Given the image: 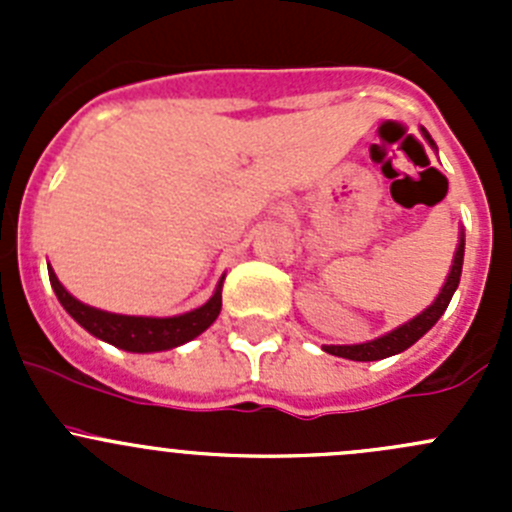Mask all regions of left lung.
Wrapping results in <instances>:
<instances>
[{
  "instance_id": "8db88e82",
  "label": "left lung",
  "mask_w": 512,
  "mask_h": 512,
  "mask_svg": "<svg viewBox=\"0 0 512 512\" xmlns=\"http://www.w3.org/2000/svg\"><path fill=\"white\" fill-rule=\"evenodd\" d=\"M421 136L426 138L428 146L436 151V143H433L431 133H428L423 126H421ZM463 252H466V235H463V230H461V235H458V247H456V252H453V265H451V270H448L446 282H443L441 292L436 294V299H433V302L428 304L421 314H416L414 319L404 322L401 327H396V329H391V332L381 334V337L371 339V342L324 344L322 347L324 352L342 356V359H352V361H379V359H386V356L401 354V352H406L409 347H414L418 339H421L423 334H426L428 329H431L433 324L441 319V314L446 312L448 302H451L453 292L458 289V282H461V270H463Z\"/></svg>"
}]
</instances>
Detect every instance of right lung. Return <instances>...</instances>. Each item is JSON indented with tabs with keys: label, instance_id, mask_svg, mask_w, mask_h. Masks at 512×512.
<instances>
[{
	"label": "right lung",
	"instance_id": "obj_1",
	"mask_svg": "<svg viewBox=\"0 0 512 512\" xmlns=\"http://www.w3.org/2000/svg\"><path fill=\"white\" fill-rule=\"evenodd\" d=\"M49 280L56 297H59L61 307H64L86 332L94 334L101 342H108L113 344V347L123 349V352L133 354L168 352V349H175L180 347V344L190 342V339L203 334L205 329L218 319L220 307H223L225 277H220L213 297H210L203 307L190 309V312L178 314V317H133V314L103 312V309L79 302L69 289L61 285L59 277H56V272L51 270V267Z\"/></svg>",
	"mask_w": 512,
	"mask_h": 512
}]
</instances>
